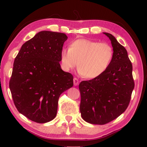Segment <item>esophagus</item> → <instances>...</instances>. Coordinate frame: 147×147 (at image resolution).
<instances>
[{
    "instance_id": "34e87169",
    "label": "esophagus",
    "mask_w": 147,
    "mask_h": 147,
    "mask_svg": "<svg viewBox=\"0 0 147 147\" xmlns=\"http://www.w3.org/2000/svg\"><path fill=\"white\" fill-rule=\"evenodd\" d=\"M73 83H74V85L77 86L79 84V80H78V79H77V78H74Z\"/></svg>"
}]
</instances>
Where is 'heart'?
I'll list each match as a JSON object with an SVG mask.
<instances>
[{
    "instance_id": "obj_1",
    "label": "heart",
    "mask_w": 147,
    "mask_h": 147,
    "mask_svg": "<svg viewBox=\"0 0 147 147\" xmlns=\"http://www.w3.org/2000/svg\"><path fill=\"white\" fill-rule=\"evenodd\" d=\"M113 58V50L109 44L86 39L74 41L69 48H63L60 52L62 68L68 71L79 66L80 73L86 79H94L102 75Z\"/></svg>"
}]
</instances>
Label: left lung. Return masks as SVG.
<instances>
[{
	"instance_id": "8db88e82",
	"label": "left lung",
	"mask_w": 147,
	"mask_h": 147,
	"mask_svg": "<svg viewBox=\"0 0 147 147\" xmlns=\"http://www.w3.org/2000/svg\"><path fill=\"white\" fill-rule=\"evenodd\" d=\"M103 34L112 45V62L102 75L82 81L79 85L82 118L90 124L99 125L115 120L124 112L134 88L132 65L126 48L111 34Z\"/></svg>"
}]
</instances>
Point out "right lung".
I'll return each mask as SVG.
<instances>
[{
    "label": "right lung",
    "mask_w": 147,
    "mask_h": 147,
    "mask_svg": "<svg viewBox=\"0 0 147 147\" xmlns=\"http://www.w3.org/2000/svg\"><path fill=\"white\" fill-rule=\"evenodd\" d=\"M68 37L42 31L23 44L15 58L9 88L19 113L37 123L52 120L58 99L73 86V76L60 67V52Z\"/></svg>",
    "instance_id": "obj_1"
}]
</instances>
